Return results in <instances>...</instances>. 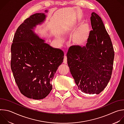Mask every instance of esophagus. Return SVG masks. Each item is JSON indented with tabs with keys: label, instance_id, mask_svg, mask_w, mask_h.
<instances>
[{
	"label": "esophagus",
	"instance_id": "34e87169",
	"mask_svg": "<svg viewBox=\"0 0 124 124\" xmlns=\"http://www.w3.org/2000/svg\"><path fill=\"white\" fill-rule=\"evenodd\" d=\"M64 64H67V57L66 55L64 56Z\"/></svg>",
	"mask_w": 124,
	"mask_h": 124
}]
</instances>
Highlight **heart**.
Wrapping results in <instances>:
<instances>
[{
  "instance_id": "heart-1",
  "label": "heart",
  "mask_w": 124,
  "mask_h": 124,
  "mask_svg": "<svg viewBox=\"0 0 124 124\" xmlns=\"http://www.w3.org/2000/svg\"><path fill=\"white\" fill-rule=\"evenodd\" d=\"M90 27L88 23H84L75 32L72 37L73 43L77 46H83L89 38Z\"/></svg>"
}]
</instances>
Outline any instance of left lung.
I'll return each instance as SVG.
<instances>
[{
  "label": "left lung",
  "instance_id": "obj_1",
  "mask_svg": "<svg viewBox=\"0 0 124 124\" xmlns=\"http://www.w3.org/2000/svg\"><path fill=\"white\" fill-rule=\"evenodd\" d=\"M90 32L85 46H73L67 53V61L75 81L81 92L99 94L109 81L114 51L109 35L101 17L93 12Z\"/></svg>",
  "mask_w": 124,
  "mask_h": 124
}]
</instances>
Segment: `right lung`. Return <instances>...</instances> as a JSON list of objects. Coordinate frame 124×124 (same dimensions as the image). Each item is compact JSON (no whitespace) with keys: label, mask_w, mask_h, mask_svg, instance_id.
Instances as JSON below:
<instances>
[{"label":"right lung","mask_w":124,"mask_h":124,"mask_svg":"<svg viewBox=\"0 0 124 124\" xmlns=\"http://www.w3.org/2000/svg\"><path fill=\"white\" fill-rule=\"evenodd\" d=\"M45 18L41 13L26 19L16 29L11 48V68L16 85L23 95L35 100L49 94L51 81L64 59L61 49L45 43L32 30Z\"/></svg>","instance_id":"right-lung-1"}]
</instances>
